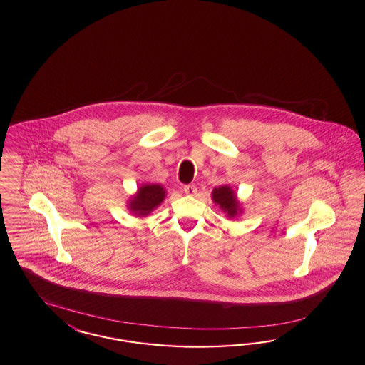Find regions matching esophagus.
Returning a JSON list of instances; mask_svg holds the SVG:
<instances>
[{
    "instance_id": "esophagus-1",
    "label": "esophagus",
    "mask_w": 365,
    "mask_h": 365,
    "mask_svg": "<svg viewBox=\"0 0 365 365\" xmlns=\"http://www.w3.org/2000/svg\"><path fill=\"white\" fill-rule=\"evenodd\" d=\"M197 187L194 186V185H187V186H185L183 187V192L186 194V195H195L197 194Z\"/></svg>"
}]
</instances>
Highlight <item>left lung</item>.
Wrapping results in <instances>:
<instances>
[{"mask_svg": "<svg viewBox=\"0 0 365 365\" xmlns=\"http://www.w3.org/2000/svg\"><path fill=\"white\" fill-rule=\"evenodd\" d=\"M212 200L215 205H219L228 219H235L243 213V205L240 204L236 192L230 185L215 187L212 191Z\"/></svg>", "mask_w": 365, "mask_h": 365, "instance_id": "obj_1", "label": "left lung"}]
</instances>
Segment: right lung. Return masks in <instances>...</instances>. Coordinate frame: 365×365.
Masks as SVG:
<instances>
[{
    "mask_svg": "<svg viewBox=\"0 0 365 365\" xmlns=\"http://www.w3.org/2000/svg\"><path fill=\"white\" fill-rule=\"evenodd\" d=\"M167 191L156 183L141 185L128 200V209L137 217H146L164 201Z\"/></svg>",
    "mask_w": 365,
    "mask_h": 365,
    "instance_id": "obj_1",
    "label": "right lung"
}]
</instances>
